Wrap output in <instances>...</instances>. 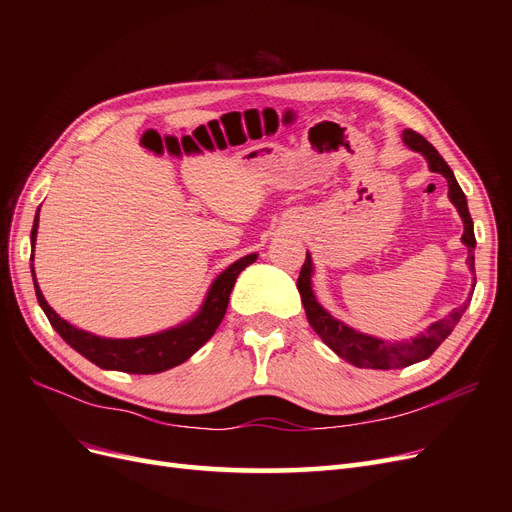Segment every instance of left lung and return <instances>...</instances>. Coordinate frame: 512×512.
<instances>
[{
    "instance_id": "8db88e82",
    "label": "left lung",
    "mask_w": 512,
    "mask_h": 512,
    "mask_svg": "<svg viewBox=\"0 0 512 512\" xmlns=\"http://www.w3.org/2000/svg\"><path fill=\"white\" fill-rule=\"evenodd\" d=\"M404 138V143L412 149L418 151L421 156L427 160V166L431 173H438L446 179L448 183V198H451V203L455 205V209L461 215V222H463V235H461V243L468 247V260L466 265L470 269V273L474 275V247H476V239H474V222L470 218V211H468V200L463 190L459 188V183L453 175L451 166L444 162V158L436 151L431 143H427L421 134H416L414 130H404L401 134ZM312 277H314V262L312 256L307 252V258L301 267L299 273V280H297V288L301 294V301L305 307V316L307 322L312 324V329L318 333V337L322 339L324 344H327L337 356H342L344 361L352 363L354 367H365V369H401V367H408L414 363H421L433 354L444 339L451 335V331L455 329V324L459 322V318L466 312L468 305H470V297L474 292L476 286V275L472 277V290H470V297L468 301L455 307L451 314L444 316L442 320L431 322L429 327L418 333L410 339H401V342H391V339H380L376 335H367L356 331L344 320H337L335 316H331L327 309H324L312 288Z\"/></svg>"
}]
</instances>
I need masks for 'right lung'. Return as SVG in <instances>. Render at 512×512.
<instances>
[{
    "instance_id": "obj_1",
    "label": "right lung",
    "mask_w": 512,
    "mask_h": 512,
    "mask_svg": "<svg viewBox=\"0 0 512 512\" xmlns=\"http://www.w3.org/2000/svg\"><path fill=\"white\" fill-rule=\"evenodd\" d=\"M38 222H40V209L34 218L32 245H36ZM256 258L258 254H247L237 262H232L228 269H224L218 277H215L207 290L203 305H200V309L190 320H185L177 324V327H170L160 333L145 335V337H130V339L100 337L89 331L76 329L74 324L61 318L55 309L46 303L44 294L36 282L34 265H32V273H34V288H36L40 307L44 309L46 318H49L51 327L61 335V339H64L70 348H74L76 352L83 354L85 359L96 363L102 369L126 371V374H160V371L185 363L198 348H203L209 342L226 314L230 292L237 282L239 273L245 267H250L252 262H256Z\"/></svg>"
}]
</instances>
